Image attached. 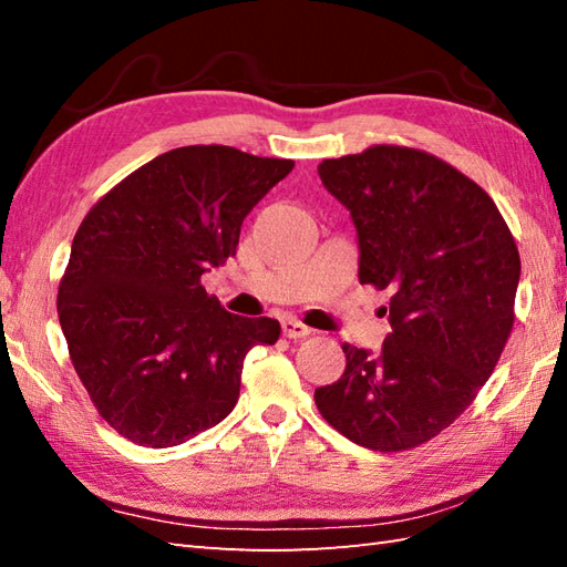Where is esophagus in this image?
<instances>
[{
    "label": "esophagus",
    "mask_w": 567,
    "mask_h": 567,
    "mask_svg": "<svg viewBox=\"0 0 567 567\" xmlns=\"http://www.w3.org/2000/svg\"><path fill=\"white\" fill-rule=\"evenodd\" d=\"M282 333L287 336V339H307L311 329L305 327V323L297 321V319H285L282 321Z\"/></svg>",
    "instance_id": "1"
}]
</instances>
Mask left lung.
Wrapping results in <instances>:
<instances>
[{
	"label": "left lung",
	"mask_w": 567,
	"mask_h": 567,
	"mask_svg": "<svg viewBox=\"0 0 567 567\" xmlns=\"http://www.w3.org/2000/svg\"><path fill=\"white\" fill-rule=\"evenodd\" d=\"M351 212L358 277L390 290L378 353L343 346L346 372L317 388L321 416L372 451L439 436L473 404L514 323L522 260L497 204L436 155L372 146L319 165Z\"/></svg>",
	"instance_id": "obj_1"
}]
</instances>
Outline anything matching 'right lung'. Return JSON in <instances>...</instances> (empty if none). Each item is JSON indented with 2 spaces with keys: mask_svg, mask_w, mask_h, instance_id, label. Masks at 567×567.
Returning <instances> with one entry per match:
<instances>
[{
  "mask_svg": "<svg viewBox=\"0 0 567 567\" xmlns=\"http://www.w3.org/2000/svg\"><path fill=\"white\" fill-rule=\"evenodd\" d=\"M292 161L231 146L167 151L84 216L58 319L97 412L124 439L171 449L231 414L252 346L280 323L246 319L199 277L236 256L240 224Z\"/></svg>",
  "mask_w": 567,
  "mask_h": 567,
  "instance_id": "obj_1",
  "label": "right lung"
}]
</instances>
